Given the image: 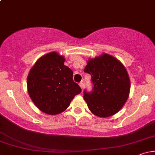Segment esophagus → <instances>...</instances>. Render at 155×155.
<instances>
[{
    "mask_svg": "<svg viewBox=\"0 0 155 155\" xmlns=\"http://www.w3.org/2000/svg\"><path fill=\"white\" fill-rule=\"evenodd\" d=\"M79 86H80V87L81 88V90H83L84 89V83H83V81H81V82H80L79 84Z\"/></svg>",
    "mask_w": 155,
    "mask_h": 155,
    "instance_id": "34e87169",
    "label": "esophagus"
}]
</instances>
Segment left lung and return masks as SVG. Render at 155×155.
Here are the masks:
<instances>
[{
    "mask_svg": "<svg viewBox=\"0 0 155 155\" xmlns=\"http://www.w3.org/2000/svg\"><path fill=\"white\" fill-rule=\"evenodd\" d=\"M84 72L91 75L93 88L84 91V99L93 114L108 117L118 112L128 98L130 81L122 63L103 54L87 61Z\"/></svg>",
    "mask_w": 155,
    "mask_h": 155,
    "instance_id": "left-lung-1",
    "label": "left lung"
}]
</instances>
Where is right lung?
I'll return each instance as SVG.
<instances>
[{
    "mask_svg": "<svg viewBox=\"0 0 155 155\" xmlns=\"http://www.w3.org/2000/svg\"><path fill=\"white\" fill-rule=\"evenodd\" d=\"M65 58L56 51L37 60L28 76V91L41 111L50 115L62 113L74 96L81 92L73 80V71L64 65Z\"/></svg>",
    "mask_w": 155,
    "mask_h": 155,
    "instance_id": "1",
    "label": "right lung"
}]
</instances>
